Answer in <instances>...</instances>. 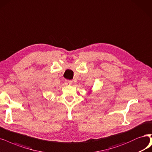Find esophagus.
Here are the masks:
<instances>
[{
	"label": "esophagus",
	"instance_id": "obj_1",
	"mask_svg": "<svg viewBox=\"0 0 152 152\" xmlns=\"http://www.w3.org/2000/svg\"><path fill=\"white\" fill-rule=\"evenodd\" d=\"M72 82H72V80H65V85H66V86H70V85H72Z\"/></svg>",
	"mask_w": 152,
	"mask_h": 152
}]
</instances>
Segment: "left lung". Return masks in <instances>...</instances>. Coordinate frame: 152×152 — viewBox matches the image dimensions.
<instances>
[{
    "mask_svg": "<svg viewBox=\"0 0 152 152\" xmlns=\"http://www.w3.org/2000/svg\"><path fill=\"white\" fill-rule=\"evenodd\" d=\"M91 92H92V91H90L89 92H88V94H91Z\"/></svg>",
    "mask_w": 152,
    "mask_h": 152,
    "instance_id": "8db88e82",
    "label": "left lung"
}]
</instances>
